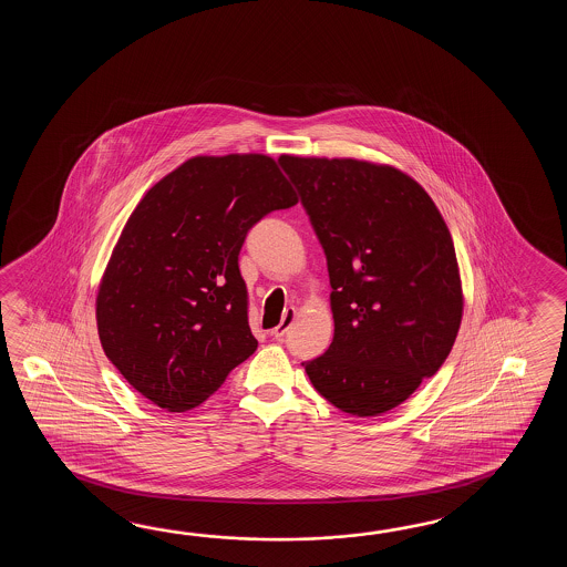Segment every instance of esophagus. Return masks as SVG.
<instances>
[{
  "label": "esophagus",
  "mask_w": 567,
  "mask_h": 567,
  "mask_svg": "<svg viewBox=\"0 0 567 567\" xmlns=\"http://www.w3.org/2000/svg\"><path fill=\"white\" fill-rule=\"evenodd\" d=\"M293 320H296V310L293 308H288V310H284V316H281V322H279L274 330H271V337L274 338H284L288 334L289 328L293 324Z\"/></svg>",
  "instance_id": "34e87169"
}]
</instances>
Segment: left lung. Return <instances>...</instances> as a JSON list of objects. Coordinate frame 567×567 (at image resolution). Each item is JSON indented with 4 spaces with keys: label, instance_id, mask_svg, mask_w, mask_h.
<instances>
[{
    "label": "left lung",
    "instance_id": "obj_1",
    "mask_svg": "<svg viewBox=\"0 0 567 567\" xmlns=\"http://www.w3.org/2000/svg\"><path fill=\"white\" fill-rule=\"evenodd\" d=\"M330 276L334 338L301 362L334 408L373 417L437 373L462 320L452 235L408 174L361 159L279 157Z\"/></svg>",
    "mask_w": 567,
    "mask_h": 567
}]
</instances>
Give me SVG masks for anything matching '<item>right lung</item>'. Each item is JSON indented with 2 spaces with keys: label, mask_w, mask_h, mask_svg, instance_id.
<instances>
[{
  "label": "right lung",
  "mask_w": 567,
  "mask_h": 567,
  "mask_svg": "<svg viewBox=\"0 0 567 567\" xmlns=\"http://www.w3.org/2000/svg\"><path fill=\"white\" fill-rule=\"evenodd\" d=\"M296 203L261 154L193 157L147 190L96 296L103 350L135 391L190 410L254 354L239 251L261 218Z\"/></svg>",
  "instance_id": "1"
}]
</instances>
